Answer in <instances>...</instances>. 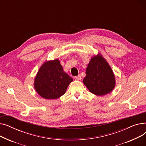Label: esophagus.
<instances>
[{"mask_svg":"<svg viewBox=\"0 0 146 146\" xmlns=\"http://www.w3.org/2000/svg\"><path fill=\"white\" fill-rule=\"evenodd\" d=\"M74 79L75 80H81V79H82V78H81V76H80V75H78V76H74Z\"/></svg>","mask_w":146,"mask_h":146,"instance_id":"34e87169","label":"esophagus"}]
</instances>
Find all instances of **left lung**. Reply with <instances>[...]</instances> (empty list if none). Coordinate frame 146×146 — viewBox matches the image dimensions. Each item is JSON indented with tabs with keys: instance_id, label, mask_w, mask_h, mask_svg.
Masks as SVG:
<instances>
[{
	"instance_id": "1",
	"label": "left lung",
	"mask_w": 146,
	"mask_h": 146,
	"mask_svg": "<svg viewBox=\"0 0 146 146\" xmlns=\"http://www.w3.org/2000/svg\"><path fill=\"white\" fill-rule=\"evenodd\" d=\"M83 82L91 93L98 96L110 93L115 86L112 68L100 54L92 57Z\"/></svg>"
}]
</instances>
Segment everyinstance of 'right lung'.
<instances>
[{
    "mask_svg": "<svg viewBox=\"0 0 146 146\" xmlns=\"http://www.w3.org/2000/svg\"><path fill=\"white\" fill-rule=\"evenodd\" d=\"M73 79L63 71L58 59L47 61L41 66L34 80V88L42 98L56 99L63 95Z\"/></svg>",
    "mask_w": 146,
    "mask_h": 146,
    "instance_id": "obj_1",
    "label": "right lung"
}]
</instances>
